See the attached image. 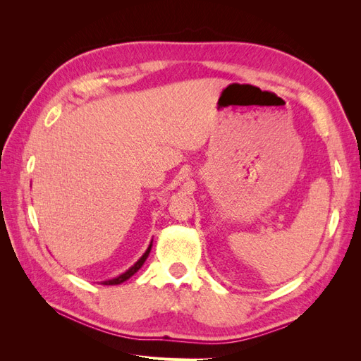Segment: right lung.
Masks as SVG:
<instances>
[{
    "instance_id": "add662e5",
    "label": "right lung",
    "mask_w": 361,
    "mask_h": 361,
    "mask_svg": "<svg viewBox=\"0 0 361 361\" xmlns=\"http://www.w3.org/2000/svg\"><path fill=\"white\" fill-rule=\"evenodd\" d=\"M150 248H152V244L149 245V248L146 250V253L140 257V260L137 262V264L134 265V267H130L126 272H123L122 276H118V277H116V279H113V280H106V281H104L102 285H120V283H123V281H126L129 277H133L135 272L143 267V264L146 262V259H147V256H149V253H150Z\"/></svg>"
}]
</instances>
